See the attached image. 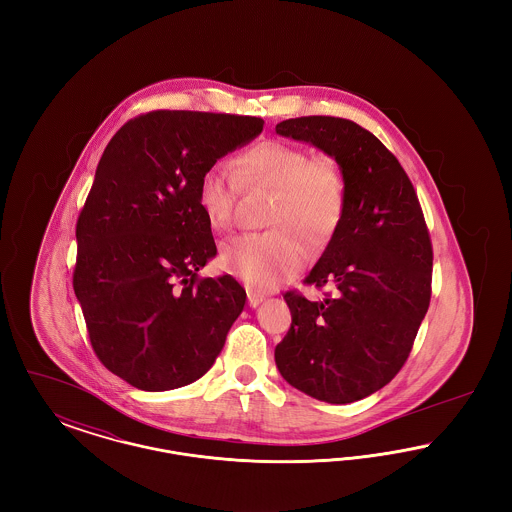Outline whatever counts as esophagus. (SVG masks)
Segmentation results:
<instances>
[{"label":"esophagus","instance_id":"esophagus-1","mask_svg":"<svg viewBox=\"0 0 512 512\" xmlns=\"http://www.w3.org/2000/svg\"><path fill=\"white\" fill-rule=\"evenodd\" d=\"M263 299H265V297L259 295V293H247V303H249V307H259V305L263 303Z\"/></svg>","mask_w":512,"mask_h":512}]
</instances>
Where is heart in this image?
Returning <instances> with one entry per match:
<instances>
[{"mask_svg":"<svg viewBox=\"0 0 512 512\" xmlns=\"http://www.w3.org/2000/svg\"><path fill=\"white\" fill-rule=\"evenodd\" d=\"M238 171L253 184L278 190L268 224L276 230L244 234L222 245L224 272L257 290L290 280L309 259L303 242L322 251L345 215L347 186L338 161L284 140H265L238 157ZM238 180L224 163L209 165L197 184V205L211 228L228 230L236 217Z\"/></svg>","mask_w":512,"mask_h":512,"instance_id":"b5f03b06","label":"heart"}]
</instances>
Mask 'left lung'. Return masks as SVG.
Listing matches in <instances>:
<instances>
[{
	"label": "left lung",
	"mask_w": 512,
	"mask_h": 512,
	"mask_svg": "<svg viewBox=\"0 0 512 512\" xmlns=\"http://www.w3.org/2000/svg\"><path fill=\"white\" fill-rule=\"evenodd\" d=\"M276 134L334 157L345 176L340 228L305 278L332 292H286L292 326L274 349L288 384L345 405L390 384L413 349L432 295V242L413 184L388 147L357 122L299 117Z\"/></svg>",
	"instance_id": "1"
}]
</instances>
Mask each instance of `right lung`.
Here are the masks:
<instances>
[{
	"label": "right lung",
	"instance_id": "1",
	"mask_svg": "<svg viewBox=\"0 0 512 512\" xmlns=\"http://www.w3.org/2000/svg\"><path fill=\"white\" fill-rule=\"evenodd\" d=\"M263 124L151 111L126 122L99 159L76 222L73 288L99 361L138 390L201 378L244 311L245 290L232 276H197L217 255L197 184Z\"/></svg>",
	"mask_w": 512,
	"mask_h": 512
}]
</instances>
